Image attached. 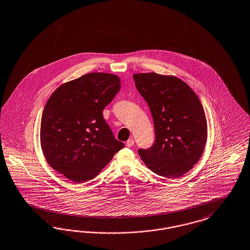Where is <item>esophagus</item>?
<instances>
[{
	"instance_id": "1",
	"label": "esophagus",
	"mask_w": 250,
	"mask_h": 250,
	"mask_svg": "<svg viewBox=\"0 0 250 250\" xmlns=\"http://www.w3.org/2000/svg\"><path fill=\"white\" fill-rule=\"evenodd\" d=\"M125 145H126V147H132L133 145H134V140H132V139H130V140H127L126 141V143H125Z\"/></svg>"
}]
</instances>
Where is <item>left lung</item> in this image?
Segmentation results:
<instances>
[{
  "mask_svg": "<svg viewBox=\"0 0 250 250\" xmlns=\"http://www.w3.org/2000/svg\"><path fill=\"white\" fill-rule=\"evenodd\" d=\"M133 79L150 108L155 131L152 146L139 149V154L155 174L180 178L198 162L207 142L203 105L179 78L150 72L134 74Z\"/></svg>",
  "mask_w": 250,
  "mask_h": 250,
  "instance_id": "8db88e82",
  "label": "left lung"
}]
</instances>
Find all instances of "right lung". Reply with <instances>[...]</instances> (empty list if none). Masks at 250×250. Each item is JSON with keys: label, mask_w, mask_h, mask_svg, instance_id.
Here are the masks:
<instances>
[{"label": "right lung", "mask_w": 250, "mask_h": 250, "mask_svg": "<svg viewBox=\"0 0 250 250\" xmlns=\"http://www.w3.org/2000/svg\"><path fill=\"white\" fill-rule=\"evenodd\" d=\"M120 87L118 76L91 72L51 95L42 116L41 145L54 169L74 182L87 181L125 147L102 114Z\"/></svg>", "instance_id": "obj_1"}]
</instances>
